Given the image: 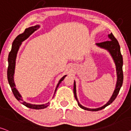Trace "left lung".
Instances as JSON below:
<instances>
[{
    "label": "left lung",
    "instance_id": "8db88e82",
    "mask_svg": "<svg viewBox=\"0 0 131 131\" xmlns=\"http://www.w3.org/2000/svg\"><path fill=\"white\" fill-rule=\"evenodd\" d=\"M109 41L103 42L101 43H96V45L101 48H103L107 50L110 54V55L112 57V58L114 60V62L116 64V73H117V82L115 89L114 90L112 96L110 99V100L106 103V104L102 106V107L97 108H89L85 107L80 104L79 101L77 99L76 93V83L75 81H74V93L75 98L77 101L78 105L80 108L82 109L85 110L91 111H96L101 110L104 109V108L107 107L108 105H110L115 100L118 94V92L120 91V88L122 86L123 81V57L121 54V52H120V47L119 43H118L117 40L116 39L112 33L109 34L108 35Z\"/></svg>",
    "mask_w": 131,
    "mask_h": 131
}]
</instances>
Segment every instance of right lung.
Wrapping results in <instances>:
<instances>
[{
	"label": "right lung",
	"instance_id": "right-lung-1",
	"mask_svg": "<svg viewBox=\"0 0 131 131\" xmlns=\"http://www.w3.org/2000/svg\"><path fill=\"white\" fill-rule=\"evenodd\" d=\"M40 27L39 25H36L35 26H32L29 28L25 29L24 32L21 34H20L15 38L14 41H13V44H12V48L11 51L9 52L8 56V71H7V76H8V83L9 84L10 87H11L12 91L17 100L21 103L23 105H25L26 107L28 108H30L32 109H36V110H39V109H43L45 108L46 107H47L49 105V102L48 103L44 104H41V105H36V104H32L30 103H27V102H25L23 99V97L21 95H20L18 90L17 89L15 88V84L14 83V75L15 73V61H16L17 58V54L18 53V51L20 48V47L21 45L22 42L25 41L26 39H27L28 38L34 33L35 31L38 30V29ZM67 75H64L61 79L59 80L58 84H57L56 88L54 93L53 96V98L54 97V95L56 92L57 89L58 88L59 84L61 83L63 80H64V78L66 77Z\"/></svg>",
	"mask_w": 131,
	"mask_h": 131
}]
</instances>
